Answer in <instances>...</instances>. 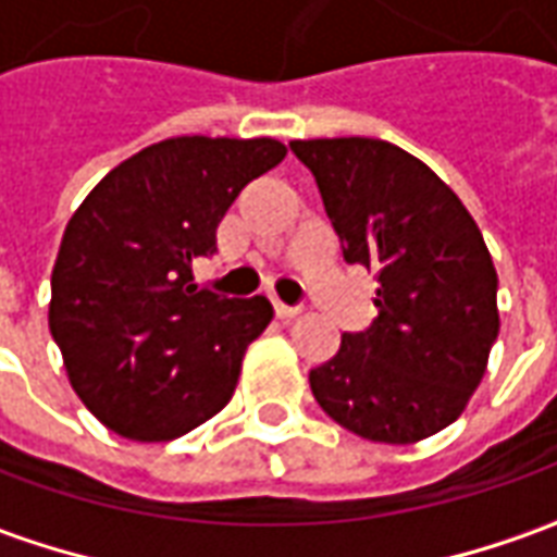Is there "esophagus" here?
Instances as JSON below:
<instances>
[{
    "mask_svg": "<svg viewBox=\"0 0 557 557\" xmlns=\"http://www.w3.org/2000/svg\"><path fill=\"white\" fill-rule=\"evenodd\" d=\"M274 313H277V319H292V315L301 313V307H295V304H283L274 298Z\"/></svg>",
    "mask_w": 557,
    "mask_h": 557,
    "instance_id": "esophagus-1",
    "label": "esophagus"
}]
</instances>
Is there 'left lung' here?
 I'll list each match as a JSON object with an SVG mask.
<instances>
[{
	"mask_svg": "<svg viewBox=\"0 0 557 557\" xmlns=\"http://www.w3.org/2000/svg\"><path fill=\"white\" fill-rule=\"evenodd\" d=\"M349 265L379 280L373 325L310 370L315 403L361 438L411 444L450 426L498 337V274L459 196L394 143L292 139Z\"/></svg>",
	"mask_w": 557,
	"mask_h": 557,
	"instance_id": "8db88e82",
	"label": "left lung"
}]
</instances>
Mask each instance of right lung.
Here are the masks:
<instances>
[{
    "mask_svg": "<svg viewBox=\"0 0 557 557\" xmlns=\"http://www.w3.org/2000/svg\"><path fill=\"white\" fill-rule=\"evenodd\" d=\"M286 158L277 139L172 137L107 172L67 220L50 334L86 409L125 438L170 442L230 403L274 319L262 295L194 283L235 196Z\"/></svg>",
    "mask_w": 557,
    "mask_h": 557,
    "instance_id": "add662e5",
    "label": "right lung"
}]
</instances>
